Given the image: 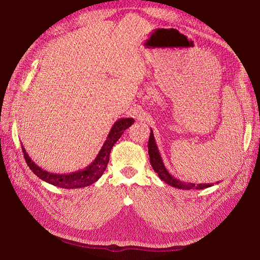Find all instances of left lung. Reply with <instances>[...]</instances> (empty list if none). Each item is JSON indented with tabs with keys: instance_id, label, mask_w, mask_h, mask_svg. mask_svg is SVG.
Returning <instances> with one entry per match:
<instances>
[{
	"instance_id": "1",
	"label": "left lung",
	"mask_w": 260,
	"mask_h": 260,
	"mask_svg": "<svg viewBox=\"0 0 260 260\" xmlns=\"http://www.w3.org/2000/svg\"><path fill=\"white\" fill-rule=\"evenodd\" d=\"M148 155H150V162L153 170L155 171L157 173L158 178L161 179L162 181H164L165 183L178 187V189H183V190H193V189H198V190H202L206 189V187L212 186V183H201V184H194V183H185V182H182L178 179H175L174 176L171 175L168 170L165 169L164 163L162 161V157L159 155V152L157 150L156 143H155V139H154L153 132L151 129V134H150V140H148Z\"/></svg>"
}]
</instances>
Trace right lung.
I'll return each instance as SVG.
<instances>
[{"label":"right lung","instance_id":"right-lung-1","mask_svg":"<svg viewBox=\"0 0 260 260\" xmlns=\"http://www.w3.org/2000/svg\"><path fill=\"white\" fill-rule=\"evenodd\" d=\"M134 123L133 118H121L118 119L114 126L110 129L106 142L104 143L102 150L99 151L98 155L96 156L95 161L84 170L78 171V172H74L70 174H53L49 173L32 161L30 156L27 155L25 148L22 146V152H23V156L25 158V162L27 167L35 173L38 178L48 182L52 185H56L58 187H63V189H78V187H85L95 183L98 179L103 175L104 171L106 170L107 164L109 162V154L114 144L119 140L121 134L124 131L128 128V127Z\"/></svg>","mask_w":260,"mask_h":260}]
</instances>
